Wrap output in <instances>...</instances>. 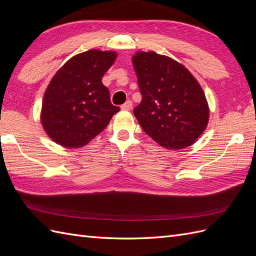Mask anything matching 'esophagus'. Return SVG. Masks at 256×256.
<instances>
[{
	"instance_id": "esophagus-1",
	"label": "esophagus",
	"mask_w": 256,
	"mask_h": 256,
	"mask_svg": "<svg viewBox=\"0 0 256 256\" xmlns=\"http://www.w3.org/2000/svg\"><path fill=\"white\" fill-rule=\"evenodd\" d=\"M131 108H132V102H130V100H128V102H126L124 104H122L120 109L122 110H126V111H129L131 110Z\"/></svg>"
}]
</instances>
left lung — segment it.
<instances>
[{
	"label": "left lung",
	"instance_id": "1",
	"mask_svg": "<svg viewBox=\"0 0 256 256\" xmlns=\"http://www.w3.org/2000/svg\"><path fill=\"white\" fill-rule=\"evenodd\" d=\"M142 102L134 114L154 141L168 150L194 143L208 124L204 92L178 62L156 52H136L132 58Z\"/></svg>",
	"mask_w": 256,
	"mask_h": 256
}]
</instances>
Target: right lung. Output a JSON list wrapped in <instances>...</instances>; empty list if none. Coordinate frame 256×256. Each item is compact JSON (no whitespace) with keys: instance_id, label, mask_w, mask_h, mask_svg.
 <instances>
[{"instance_id":"right-lung-1","label":"right lung","mask_w":256,"mask_h":256,"mask_svg":"<svg viewBox=\"0 0 256 256\" xmlns=\"http://www.w3.org/2000/svg\"><path fill=\"white\" fill-rule=\"evenodd\" d=\"M113 51L88 50L69 60L44 92L42 124L52 140L68 148L86 145L120 111L102 82L116 58Z\"/></svg>"}]
</instances>
